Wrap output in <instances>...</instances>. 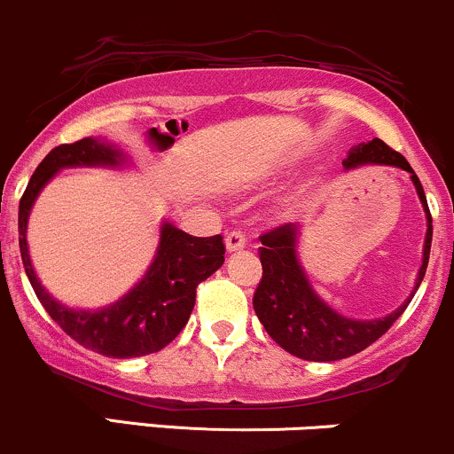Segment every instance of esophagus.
I'll return each instance as SVG.
<instances>
[{
	"label": "esophagus",
	"mask_w": 454,
	"mask_h": 454,
	"mask_svg": "<svg viewBox=\"0 0 454 454\" xmlns=\"http://www.w3.org/2000/svg\"><path fill=\"white\" fill-rule=\"evenodd\" d=\"M247 245V238L242 231H229L225 236V247L229 253H236V251H242Z\"/></svg>",
	"instance_id": "1"
}]
</instances>
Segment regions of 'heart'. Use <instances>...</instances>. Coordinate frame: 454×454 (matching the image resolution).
I'll use <instances>...</instances> for the list:
<instances>
[{"label": "heart", "mask_w": 454, "mask_h": 454, "mask_svg": "<svg viewBox=\"0 0 454 454\" xmlns=\"http://www.w3.org/2000/svg\"><path fill=\"white\" fill-rule=\"evenodd\" d=\"M286 206H290V201H286Z\"/></svg>", "instance_id": "heart-1"}]
</instances>
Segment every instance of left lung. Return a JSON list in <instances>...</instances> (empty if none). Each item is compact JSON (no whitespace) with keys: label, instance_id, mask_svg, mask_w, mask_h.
<instances>
[{"label":"left lung","instance_id":"obj_1","mask_svg":"<svg viewBox=\"0 0 454 454\" xmlns=\"http://www.w3.org/2000/svg\"><path fill=\"white\" fill-rule=\"evenodd\" d=\"M344 168H359L365 164H377V167H396L407 170L416 186L418 199H420L424 214H427V236H424L422 248V266L418 270L416 286L411 294L404 299L401 307L383 318L357 320L340 314L335 307H331L323 296L316 292L307 277L303 264L299 260V240L301 227L290 223L275 231H268L262 236L260 260L264 275L253 296V309L257 318L264 325L272 340L287 350L290 355L307 362H338L350 355L362 353L370 344L389 329L407 305L411 303L413 294L420 287L424 272L428 266V253H431V212H428L424 188L409 167L407 160L398 151L389 149L383 140L372 138L368 143L355 145L344 160Z\"/></svg>","mask_w":454,"mask_h":454}]
</instances>
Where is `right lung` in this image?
Segmentation results:
<instances>
[{
	"mask_svg": "<svg viewBox=\"0 0 454 454\" xmlns=\"http://www.w3.org/2000/svg\"><path fill=\"white\" fill-rule=\"evenodd\" d=\"M129 164L128 151L108 138L89 136L60 145L34 170L19 203V248L41 305L77 344L114 359L143 357L173 342L192 314L197 286L225 262L223 236H190L164 221L153 262L128 294L97 309L69 307L53 299L36 277L27 248V221L38 194L65 168H125Z\"/></svg>",
	"mask_w": 454,
	"mask_h": 454,
	"instance_id": "add662e5",
	"label": "right lung"
}]
</instances>
